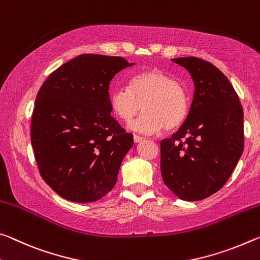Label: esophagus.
I'll use <instances>...</instances> for the list:
<instances>
[{"instance_id":"1","label":"esophagus","mask_w":260,"mask_h":260,"mask_svg":"<svg viewBox=\"0 0 260 260\" xmlns=\"http://www.w3.org/2000/svg\"><path fill=\"white\" fill-rule=\"evenodd\" d=\"M143 140H145V138L139 137V135H134V142H135V143L141 142V141H143Z\"/></svg>"}]
</instances>
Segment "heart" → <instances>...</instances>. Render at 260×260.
<instances>
[{
	"instance_id": "b5f03b06",
	"label": "heart",
	"mask_w": 260,
	"mask_h": 260,
	"mask_svg": "<svg viewBox=\"0 0 260 260\" xmlns=\"http://www.w3.org/2000/svg\"><path fill=\"white\" fill-rule=\"evenodd\" d=\"M112 112L129 122L146 111L131 125L143 134L157 133L163 127L171 131L182 125L187 117L189 98L185 86L158 69H148L132 77L129 89L114 90L110 96Z\"/></svg>"
}]
</instances>
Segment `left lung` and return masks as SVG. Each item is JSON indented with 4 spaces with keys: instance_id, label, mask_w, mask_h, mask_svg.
Returning <instances> with one entry per match:
<instances>
[{
    "instance_id": "1",
    "label": "left lung",
    "mask_w": 260,
    "mask_h": 260,
    "mask_svg": "<svg viewBox=\"0 0 260 260\" xmlns=\"http://www.w3.org/2000/svg\"><path fill=\"white\" fill-rule=\"evenodd\" d=\"M194 82L186 120L160 142L164 184L179 199L203 200L229 179L244 149L243 108L228 78L199 57H177Z\"/></svg>"
}]
</instances>
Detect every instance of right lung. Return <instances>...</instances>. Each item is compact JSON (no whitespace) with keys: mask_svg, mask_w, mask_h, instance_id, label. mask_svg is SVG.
I'll return each instance as SVG.
<instances>
[{"mask_svg":"<svg viewBox=\"0 0 260 260\" xmlns=\"http://www.w3.org/2000/svg\"><path fill=\"white\" fill-rule=\"evenodd\" d=\"M134 63L120 56L82 54L41 85L31 119L40 175L60 197L93 203L114 187L133 135L111 115L110 82Z\"/></svg>","mask_w":260,"mask_h":260,"instance_id":"add662e5","label":"right lung"}]
</instances>
